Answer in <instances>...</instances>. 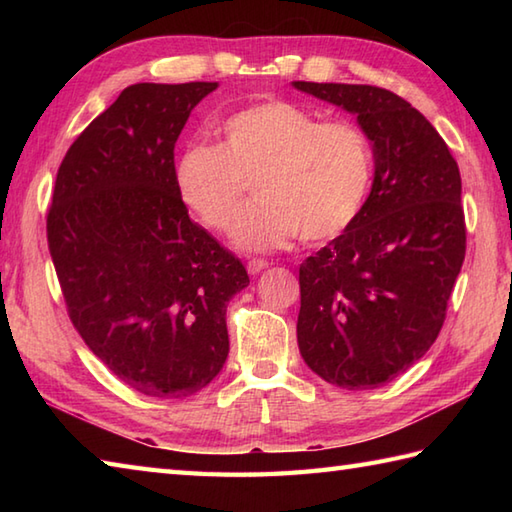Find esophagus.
Segmentation results:
<instances>
[{"instance_id":"1","label":"esophagus","mask_w":512,"mask_h":512,"mask_svg":"<svg viewBox=\"0 0 512 512\" xmlns=\"http://www.w3.org/2000/svg\"><path fill=\"white\" fill-rule=\"evenodd\" d=\"M246 268H248L250 275H257V273H262L264 268H268V262H266V259H250Z\"/></svg>"}]
</instances>
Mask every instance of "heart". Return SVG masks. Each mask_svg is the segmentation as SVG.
Instances as JSON below:
<instances>
[{
    "label": "heart",
    "mask_w": 512,
    "mask_h": 512,
    "mask_svg": "<svg viewBox=\"0 0 512 512\" xmlns=\"http://www.w3.org/2000/svg\"><path fill=\"white\" fill-rule=\"evenodd\" d=\"M220 136V145L184 147L173 180L182 204L213 233L228 231L253 180L257 200L233 226V242L250 253L297 233L308 244L330 242L358 220L372 191L374 147L356 123L268 99L226 116Z\"/></svg>",
    "instance_id": "heart-1"
}]
</instances>
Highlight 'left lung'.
<instances>
[{"mask_svg": "<svg viewBox=\"0 0 512 512\" xmlns=\"http://www.w3.org/2000/svg\"><path fill=\"white\" fill-rule=\"evenodd\" d=\"M356 116L374 147L358 220L299 266L297 341L314 374L374 389L427 354L466 253L458 162L416 107L376 85L295 81Z\"/></svg>", "mask_w": 512, "mask_h": 512, "instance_id": "1", "label": "left lung"}]
</instances>
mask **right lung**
Here are the masks:
<instances>
[{"label":"right lung","mask_w":512,"mask_h":512,"mask_svg":"<svg viewBox=\"0 0 512 512\" xmlns=\"http://www.w3.org/2000/svg\"><path fill=\"white\" fill-rule=\"evenodd\" d=\"M217 83H136L70 145L48 209V248L70 321L125 385L187 398L228 356L226 303L242 262L191 222L173 149Z\"/></svg>","instance_id":"right-lung-1"}]
</instances>
